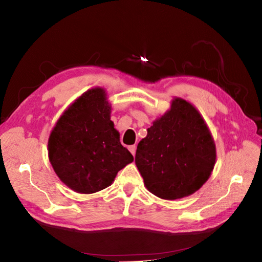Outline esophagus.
Wrapping results in <instances>:
<instances>
[{"label": "esophagus", "mask_w": 262, "mask_h": 262, "mask_svg": "<svg viewBox=\"0 0 262 262\" xmlns=\"http://www.w3.org/2000/svg\"><path fill=\"white\" fill-rule=\"evenodd\" d=\"M136 149H137V146L136 145H131V146H129V150L131 152V154L134 156L136 155Z\"/></svg>", "instance_id": "obj_1"}]
</instances>
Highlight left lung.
I'll use <instances>...</instances> for the list:
<instances>
[{"label":"left lung","mask_w":262,"mask_h":262,"mask_svg":"<svg viewBox=\"0 0 262 262\" xmlns=\"http://www.w3.org/2000/svg\"><path fill=\"white\" fill-rule=\"evenodd\" d=\"M215 158V144L201 115L188 101L176 98L140 141L136 165L149 192L175 200L203 186Z\"/></svg>","instance_id":"obj_1"}]
</instances>
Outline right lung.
<instances>
[{"label":"right lung","mask_w":262,"mask_h":262,"mask_svg":"<svg viewBox=\"0 0 262 262\" xmlns=\"http://www.w3.org/2000/svg\"><path fill=\"white\" fill-rule=\"evenodd\" d=\"M105 91L93 89L60 117L48 143L49 160L61 181L78 193H94L113 184L133 162L110 120Z\"/></svg>","instance_id":"obj_1"}]
</instances>
